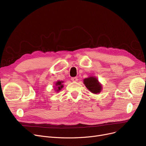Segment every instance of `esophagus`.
<instances>
[{"mask_svg":"<svg viewBox=\"0 0 146 146\" xmlns=\"http://www.w3.org/2000/svg\"><path fill=\"white\" fill-rule=\"evenodd\" d=\"M71 80L74 82H76L78 81V78H77V77H72V78H71Z\"/></svg>","mask_w":146,"mask_h":146,"instance_id":"esophagus-1","label":"esophagus"}]
</instances>
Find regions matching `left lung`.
Returning a JSON list of instances; mask_svg holds the SVG:
<instances>
[{
    "mask_svg": "<svg viewBox=\"0 0 146 146\" xmlns=\"http://www.w3.org/2000/svg\"><path fill=\"white\" fill-rule=\"evenodd\" d=\"M84 84L90 92L94 94L100 93L102 90V86L98 80L94 77H90L84 79Z\"/></svg>",
    "mask_w": 146,
    "mask_h": 146,
    "instance_id": "left-lung-1",
    "label": "left lung"
}]
</instances>
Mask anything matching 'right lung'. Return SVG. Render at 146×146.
Segmentation results:
<instances>
[{
  "mask_svg": "<svg viewBox=\"0 0 146 146\" xmlns=\"http://www.w3.org/2000/svg\"><path fill=\"white\" fill-rule=\"evenodd\" d=\"M64 82V81H57L56 82V86L57 87H56V88H57V90H56V91H57V92H59V91H60V90L63 88V87H64V86H63V84H62V83Z\"/></svg>",
  "mask_w": 146,
  "mask_h": 146,
  "instance_id": "right-lung-1",
  "label": "right lung"
}]
</instances>
